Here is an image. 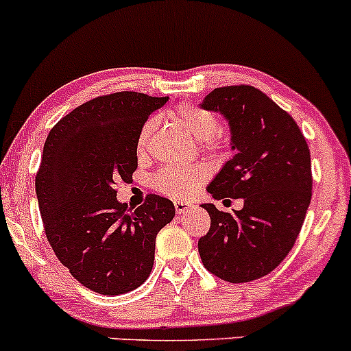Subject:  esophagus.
I'll return each instance as SVG.
<instances>
[{
  "label": "esophagus",
  "mask_w": 351,
  "mask_h": 351,
  "mask_svg": "<svg viewBox=\"0 0 351 351\" xmlns=\"http://www.w3.org/2000/svg\"><path fill=\"white\" fill-rule=\"evenodd\" d=\"M174 206H176V212H177V214H182V212H187L189 208L192 207V204L182 202V200H177V202H174Z\"/></svg>",
  "instance_id": "1"
}]
</instances>
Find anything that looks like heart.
Returning a JSON list of instances; mask_svg holds the SVG:
<instances>
[{
    "instance_id": "heart-1",
    "label": "heart",
    "mask_w": 351,
    "mask_h": 351,
    "mask_svg": "<svg viewBox=\"0 0 351 351\" xmlns=\"http://www.w3.org/2000/svg\"><path fill=\"white\" fill-rule=\"evenodd\" d=\"M174 119L189 134L199 141H207L214 136L219 128V121L214 112L199 106H180L176 111ZM156 129V119L145 121L137 137V152L144 154L149 139ZM206 179L204 167H165L152 177V186L160 194L176 200H187L194 195L200 184Z\"/></svg>"
}]
</instances>
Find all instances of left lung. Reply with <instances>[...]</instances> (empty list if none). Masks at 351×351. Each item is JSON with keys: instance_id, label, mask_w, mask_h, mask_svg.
Returning a JSON list of instances; mask_svg holds the SVG:
<instances>
[{"instance_id": "8db88e82", "label": "left lung", "mask_w": 351, "mask_h": 351, "mask_svg": "<svg viewBox=\"0 0 351 351\" xmlns=\"http://www.w3.org/2000/svg\"><path fill=\"white\" fill-rule=\"evenodd\" d=\"M200 108L222 114L235 151L207 192L243 200L232 212L202 204L210 228L199 239L200 258L226 282L257 280L280 265L300 234L312 199L308 145L293 117L252 86L214 89Z\"/></svg>"}]
</instances>
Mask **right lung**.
Here are the masks:
<instances>
[{
  "label": "right lung",
  "instance_id": "1",
  "mask_svg": "<svg viewBox=\"0 0 351 351\" xmlns=\"http://www.w3.org/2000/svg\"><path fill=\"white\" fill-rule=\"evenodd\" d=\"M167 101L132 90L96 97L62 117L45 143L36 195L46 237L59 262L96 293L143 285L157 234L176 215L174 204L156 194L129 210L114 189L132 179L141 128Z\"/></svg>",
  "mask_w": 351,
  "mask_h": 351
}]
</instances>
